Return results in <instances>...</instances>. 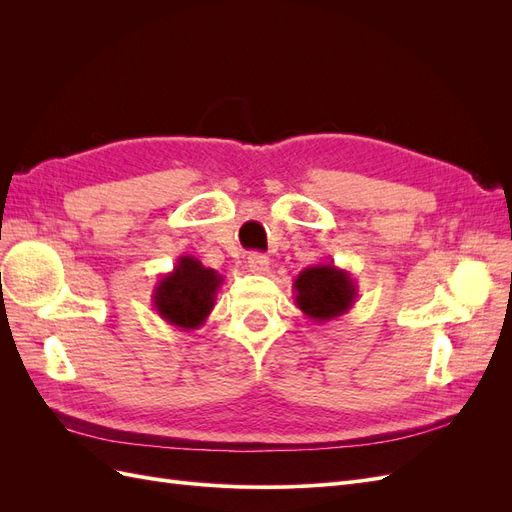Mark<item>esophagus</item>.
<instances>
[{"label": "esophagus", "instance_id": "1", "mask_svg": "<svg viewBox=\"0 0 512 512\" xmlns=\"http://www.w3.org/2000/svg\"><path fill=\"white\" fill-rule=\"evenodd\" d=\"M269 265H271V260L265 254L252 252L250 256H247V267H250V271H254V273H269Z\"/></svg>", "mask_w": 512, "mask_h": 512}]
</instances>
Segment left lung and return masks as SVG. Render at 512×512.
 <instances>
[{
    "label": "left lung",
    "instance_id": "1",
    "mask_svg": "<svg viewBox=\"0 0 512 512\" xmlns=\"http://www.w3.org/2000/svg\"><path fill=\"white\" fill-rule=\"evenodd\" d=\"M294 301L301 312L316 322H329L344 316L359 297L354 277L333 262L303 269L292 284Z\"/></svg>",
    "mask_w": 512,
    "mask_h": 512
}]
</instances>
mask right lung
Listing matches in <instances>:
<instances>
[{
  "instance_id": "right-lung-1",
  "label": "right lung",
  "mask_w": 512,
  "mask_h": 512,
  "mask_svg": "<svg viewBox=\"0 0 512 512\" xmlns=\"http://www.w3.org/2000/svg\"><path fill=\"white\" fill-rule=\"evenodd\" d=\"M224 277L194 256H179L170 273L160 275L153 288V307L162 320L181 331H194L207 322Z\"/></svg>"
}]
</instances>
